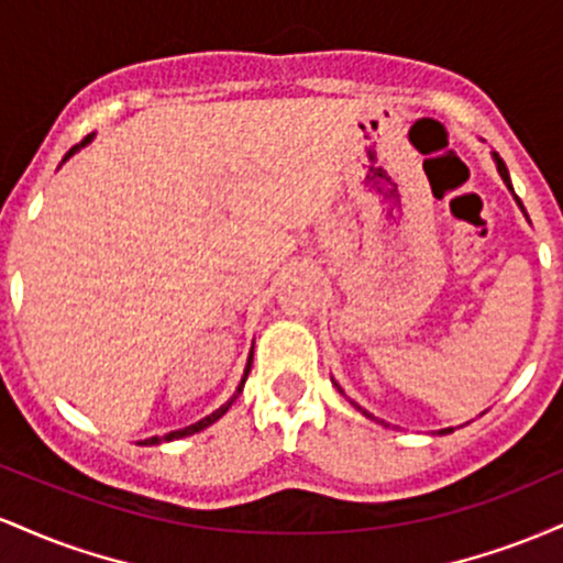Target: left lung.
Returning <instances> with one entry per match:
<instances>
[{
	"label": "left lung",
	"mask_w": 563,
	"mask_h": 563,
	"mask_svg": "<svg viewBox=\"0 0 563 563\" xmlns=\"http://www.w3.org/2000/svg\"><path fill=\"white\" fill-rule=\"evenodd\" d=\"M495 161H497V172H500L503 183H506V185L510 187V177H508V169H506V164H503V158H500V156H497V153H495ZM510 190H514V187H510ZM516 200H519V198H516ZM519 206H521V200H519ZM339 391H341V389H339ZM448 431H450V429H444V431H439V434H448Z\"/></svg>",
	"instance_id": "1"
}]
</instances>
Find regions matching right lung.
Returning a JSON list of instances; mask_svg holds the SVG:
<instances>
[{
	"label": "right lung",
	"mask_w": 563,
	"mask_h": 563,
	"mask_svg": "<svg viewBox=\"0 0 563 563\" xmlns=\"http://www.w3.org/2000/svg\"><path fill=\"white\" fill-rule=\"evenodd\" d=\"M89 140H92V134H89V137H84L81 140V145H87V142ZM81 145H74V147H70V151L66 153V158L68 156H74V153L76 151H79V147ZM66 158H63V161H66ZM249 373H251V357H249V365H245V373H243V378H241V386H238V391L235 394H232V397L228 399V402H224L222 407H219V410L217 412H211V416H206L203 418V421H198V423H192V426H187V429H179V431H172V434H166V437H151V439H145V442H140V444H158V442H172V439H183V437H190V434H196V431H200V429H206V426H211V423H214L217 421V418H222L224 416V412H228L230 410V405L232 402H235V399H238V394H241L243 391V384H245V378H249Z\"/></svg>",
	"instance_id": "obj_1"
}]
</instances>
